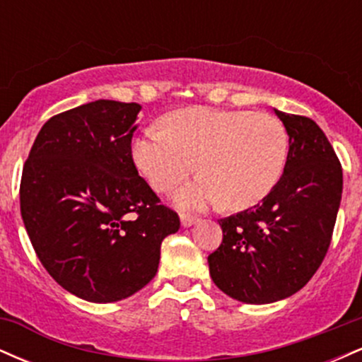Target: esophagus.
Masks as SVG:
<instances>
[{
	"mask_svg": "<svg viewBox=\"0 0 362 362\" xmlns=\"http://www.w3.org/2000/svg\"><path fill=\"white\" fill-rule=\"evenodd\" d=\"M197 216H192V214H187V213H182V216H180V221H182V226H185V228H189V226H192V224L197 221Z\"/></svg>",
	"mask_w": 362,
	"mask_h": 362,
	"instance_id": "obj_1",
	"label": "esophagus"
}]
</instances>
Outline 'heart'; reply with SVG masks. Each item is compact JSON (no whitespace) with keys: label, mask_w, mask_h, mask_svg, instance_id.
<instances>
[{"label":"heart","mask_w":362,"mask_h":362,"mask_svg":"<svg viewBox=\"0 0 362 362\" xmlns=\"http://www.w3.org/2000/svg\"><path fill=\"white\" fill-rule=\"evenodd\" d=\"M136 168L156 192H170L197 168L201 177L180 190L178 204L228 209L259 204L284 173L289 134L271 114L189 107L167 115L132 141Z\"/></svg>","instance_id":"obj_1"}]
</instances>
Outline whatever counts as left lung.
Returning a JSON list of instances; mask_svg holds the SVG:
<instances>
[{
    "label": "left lung",
    "mask_w": 362,
    "mask_h": 362,
    "mask_svg": "<svg viewBox=\"0 0 362 362\" xmlns=\"http://www.w3.org/2000/svg\"><path fill=\"white\" fill-rule=\"evenodd\" d=\"M276 114L289 134L284 173L260 204L219 219L223 242L207 257L214 284L250 305L284 300L313 277L342 197V165L317 122Z\"/></svg>",
    "instance_id": "1"
}]
</instances>
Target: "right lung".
<instances>
[{
    "mask_svg": "<svg viewBox=\"0 0 362 362\" xmlns=\"http://www.w3.org/2000/svg\"><path fill=\"white\" fill-rule=\"evenodd\" d=\"M139 103L95 100L44 124L23 165L20 211L44 269L93 303L131 296L156 276L180 218L160 204L131 153Z\"/></svg>",
    "mask_w": 362,
    "mask_h": 362,
    "instance_id": "1",
    "label": "right lung"
}]
</instances>
